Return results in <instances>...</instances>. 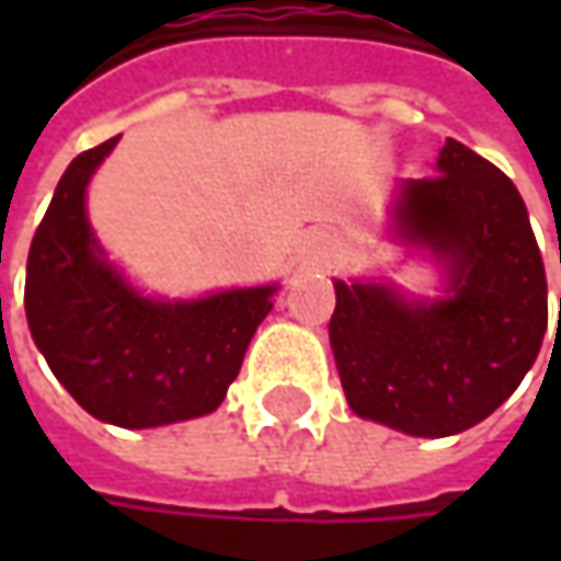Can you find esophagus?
Returning <instances> with one entry per match:
<instances>
[{
  "instance_id": "1",
  "label": "esophagus",
  "mask_w": 561,
  "mask_h": 561,
  "mask_svg": "<svg viewBox=\"0 0 561 561\" xmlns=\"http://www.w3.org/2000/svg\"><path fill=\"white\" fill-rule=\"evenodd\" d=\"M312 249L314 252H321V249H331V237H328V233H314Z\"/></svg>"
}]
</instances>
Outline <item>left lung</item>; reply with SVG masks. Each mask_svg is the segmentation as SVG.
<instances>
[{"instance_id": "obj_1", "label": "left lung", "mask_w": 561, "mask_h": 561, "mask_svg": "<svg viewBox=\"0 0 561 561\" xmlns=\"http://www.w3.org/2000/svg\"><path fill=\"white\" fill-rule=\"evenodd\" d=\"M393 218L446 262L453 296L424 306L383 284L336 280V371L362 419L449 437L528 375L547 334V271L515 184L459 140H446L437 174L402 186Z\"/></svg>"}]
</instances>
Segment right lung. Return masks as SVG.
I'll return each instance as SVG.
<instances>
[{"mask_svg": "<svg viewBox=\"0 0 561 561\" xmlns=\"http://www.w3.org/2000/svg\"><path fill=\"white\" fill-rule=\"evenodd\" d=\"M115 142L68 164L33 233L24 284L33 343L93 419L118 427L199 419L221 405L240 375L274 287L156 302L105 265L83 193Z\"/></svg>", "mask_w": 561, "mask_h": 561, "instance_id": "1", "label": "right lung"}]
</instances>
